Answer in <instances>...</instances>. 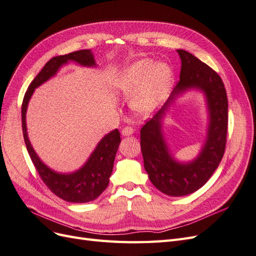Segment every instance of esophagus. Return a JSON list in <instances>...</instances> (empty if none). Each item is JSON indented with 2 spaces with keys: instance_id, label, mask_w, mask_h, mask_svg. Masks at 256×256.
<instances>
[{
  "instance_id": "obj_1",
  "label": "esophagus",
  "mask_w": 256,
  "mask_h": 256,
  "mask_svg": "<svg viewBox=\"0 0 256 256\" xmlns=\"http://www.w3.org/2000/svg\"><path fill=\"white\" fill-rule=\"evenodd\" d=\"M133 133H134V128L132 126H126L124 128H122V132H121L122 136H126V137L130 136Z\"/></svg>"
}]
</instances>
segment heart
I'll list each match as a JSON object with an SVG mask.
<instances>
[{"label":"heart","instance_id":"heart-1","mask_svg":"<svg viewBox=\"0 0 256 256\" xmlns=\"http://www.w3.org/2000/svg\"><path fill=\"white\" fill-rule=\"evenodd\" d=\"M172 82V70L166 62L150 60H138L121 72L116 86L126 96H132L130 105L142 114H149L166 98Z\"/></svg>","mask_w":256,"mask_h":256}]
</instances>
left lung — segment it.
Wrapping results in <instances>:
<instances>
[{
  "mask_svg": "<svg viewBox=\"0 0 256 256\" xmlns=\"http://www.w3.org/2000/svg\"><path fill=\"white\" fill-rule=\"evenodd\" d=\"M176 52L182 62L180 80L167 102L140 130V146L152 184L164 194L183 196L208 182L222 160L228 133V96L224 82L215 71L185 50ZM189 90L204 96L209 121L204 144L197 158L180 162L168 149L162 123L176 98Z\"/></svg>",
  "mask_w": 256,
  "mask_h": 256,
  "instance_id": "8db88e82",
  "label": "left lung"
}]
</instances>
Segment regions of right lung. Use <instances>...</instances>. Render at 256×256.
Masks as SVG:
<instances>
[{
	"instance_id": "add662e5",
	"label": "right lung",
	"mask_w": 256,
	"mask_h": 256,
	"mask_svg": "<svg viewBox=\"0 0 256 256\" xmlns=\"http://www.w3.org/2000/svg\"><path fill=\"white\" fill-rule=\"evenodd\" d=\"M69 62H74L82 67H96L92 50L72 52L53 57L48 60L32 80L24 96L22 103V130L30 158L48 189L67 202L86 203L96 199L108 186L114 158L121 142L119 130L116 128L106 134L98 142L96 149L80 168L73 172L62 173L51 169L40 160L30 142L26 128V110L35 89L56 76L62 66Z\"/></svg>"
}]
</instances>
